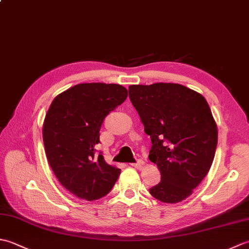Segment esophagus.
<instances>
[{"mask_svg":"<svg viewBox=\"0 0 249 249\" xmlns=\"http://www.w3.org/2000/svg\"><path fill=\"white\" fill-rule=\"evenodd\" d=\"M143 165H144V161L141 160H137V162L130 163V166L131 167H135V168H141Z\"/></svg>","mask_w":249,"mask_h":249,"instance_id":"esophagus-1","label":"esophagus"}]
</instances>
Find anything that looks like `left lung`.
Wrapping results in <instances>:
<instances>
[{
	"label": "left lung",
	"mask_w": 249,
	"mask_h": 249,
	"mask_svg": "<svg viewBox=\"0 0 249 249\" xmlns=\"http://www.w3.org/2000/svg\"><path fill=\"white\" fill-rule=\"evenodd\" d=\"M129 98L146 135L149 160L161 179L150 188L155 199L178 203L193 194L208 174L217 145V125L202 95L178 83L134 84Z\"/></svg>",
	"instance_id": "8db88e82"
}]
</instances>
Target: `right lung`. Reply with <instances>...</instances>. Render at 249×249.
I'll return each mask as SVG.
<instances>
[{"label": "right lung", "mask_w": 249, "mask_h": 249, "mask_svg": "<svg viewBox=\"0 0 249 249\" xmlns=\"http://www.w3.org/2000/svg\"><path fill=\"white\" fill-rule=\"evenodd\" d=\"M127 98L120 84L80 83L51 103L43 126L47 160L59 182L80 199L94 201L107 195L121 169L96 154L99 130L111 111Z\"/></svg>", "instance_id": "1"}]
</instances>
